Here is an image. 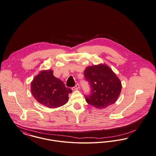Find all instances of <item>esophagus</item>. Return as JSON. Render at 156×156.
<instances>
[{
	"mask_svg": "<svg viewBox=\"0 0 156 156\" xmlns=\"http://www.w3.org/2000/svg\"><path fill=\"white\" fill-rule=\"evenodd\" d=\"M79 88H80V85H79V83H76L75 87H73L72 88V90H77Z\"/></svg>",
	"mask_w": 156,
	"mask_h": 156,
	"instance_id": "34e87169",
	"label": "esophagus"
}]
</instances>
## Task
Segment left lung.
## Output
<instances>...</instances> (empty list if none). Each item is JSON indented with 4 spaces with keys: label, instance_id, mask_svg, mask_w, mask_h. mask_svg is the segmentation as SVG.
I'll use <instances>...</instances> for the list:
<instances>
[{
    "label": "left lung",
    "instance_id": "obj_1",
    "mask_svg": "<svg viewBox=\"0 0 156 156\" xmlns=\"http://www.w3.org/2000/svg\"><path fill=\"white\" fill-rule=\"evenodd\" d=\"M83 73L91 88L88 95H84L88 104L102 109L117 101L121 90V83L108 66H91L86 68Z\"/></svg>",
    "mask_w": 156,
    "mask_h": 156
}]
</instances>
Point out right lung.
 <instances>
[{"label":"right lung","instance_id":"1","mask_svg":"<svg viewBox=\"0 0 156 156\" xmlns=\"http://www.w3.org/2000/svg\"><path fill=\"white\" fill-rule=\"evenodd\" d=\"M31 92L40 104L49 108L59 107L67 102L68 94L72 92L69 88L54 76L53 71H41L31 83Z\"/></svg>","mask_w":156,"mask_h":156}]
</instances>
